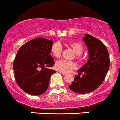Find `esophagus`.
Masks as SVG:
<instances>
[{"instance_id": "1", "label": "esophagus", "mask_w": 120, "mask_h": 120, "mask_svg": "<svg viewBox=\"0 0 120 120\" xmlns=\"http://www.w3.org/2000/svg\"><path fill=\"white\" fill-rule=\"evenodd\" d=\"M61 74H62V75H65L66 74H67V73H65V72H61Z\"/></svg>"}]
</instances>
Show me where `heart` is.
Listing matches in <instances>:
<instances>
[{
  "label": "heart",
  "instance_id": "1",
  "mask_svg": "<svg viewBox=\"0 0 120 120\" xmlns=\"http://www.w3.org/2000/svg\"><path fill=\"white\" fill-rule=\"evenodd\" d=\"M69 45L74 52L76 53V58L77 59H81V54L82 53L84 46L82 44L78 42H71L69 43ZM62 46L59 42H55L52 45L51 48V53L53 56L59 58L62 54ZM56 69L63 72H69L76 67V64L73 61H68L65 59H61L58 61L55 64Z\"/></svg>",
  "mask_w": 120,
  "mask_h": 120
}]
</instances>
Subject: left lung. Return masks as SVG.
<instances>
[{
  "label": "left lung",
  "mask_w": 120,
  "mask_h": 120,
  "mask_svg": "<svg viewBox=\"0 0 120 120\" xmlns=\"http://www.w3.org/2000/svg\"><path fill=\"white\" fill-rule=\"evenodd\" d=\"M82 39L88 47L89 59L78 71V75H75L74 81L69 86L71 91L78 94L89 93L99 87L109 67V54L105 45L88 34H85Z\"/></svg>",
  "instance_id": "8db88e82"
}]
</instances>
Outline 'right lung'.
I'll return each mask as SVG.
<instances>
[{
	"mask_svg": "<svg viewBox=\"0 0 120 120\" xmlns=\"http://www.w3.org/2000/svg\"><path fill=\"white\" fill-rule=\"evenodd\" d=\"M52 41L38 38L28 41L17 52L13 61L15 78L25 92L39 95L47 90L50 77L56 71L49 69L55 62L50 55Z\"/></svg>",
	"mask_w": 120,
	"mask_h": 120,
	"instance_id": "right-lung-1",
	"label": "right lung"
}]
</instances>
